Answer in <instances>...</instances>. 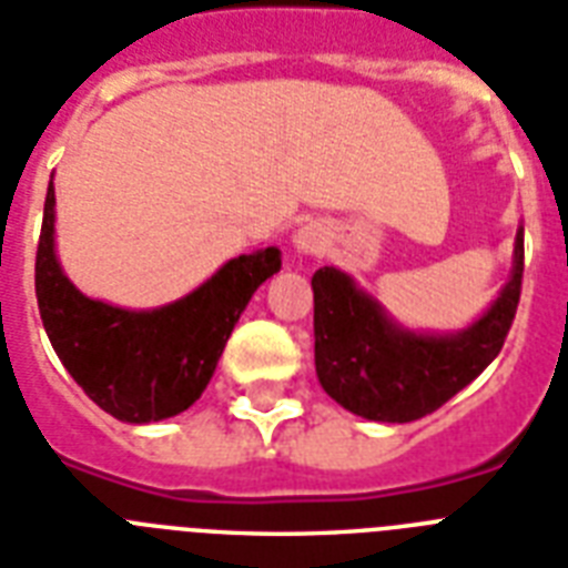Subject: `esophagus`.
Returning <instances> with one entry per match:
<instances>
[{"label":"esophagus","mask_w":568,"mask_h":568,"mask_svg":"<svg viewBox=\"0 0 568 568\" xmlns=\"http://www.w3.org/2000/svg\"><path fill=\"white\" fill-rule=\"evenodd\" d=\"M324 244H327V232H324L321 223H306V226L294 232V247L301 253H318Z\"/></svg>","instance_id":"esophagus-1"}]
</instances>
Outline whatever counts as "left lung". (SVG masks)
<instances>
[{
  "label": "left lung",
  "mask_w": 568,
  "mask_h": 568,
  "mask_svg": "<svg viewBox=\"0 0 568 568\" xmlns=\"http://www.w3.org/2000/svg\"><path fill=\"white\" fill-rule=\"evenodd\" d=\"M525 271V230L516 232L510 280L480 318L457 333H418L397 324L377 297L333 265L312 276L315 372L347 413L404 424L439 409L501 351Z\"/></svg>",
  "instance_id": "8db88e82"
}]
</instances>
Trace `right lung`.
<instances>
[{
	"label": "right lung",
	"instance_id": "obj_1",
	"mask_svg": "<svg viewBox=\"0 0 568 568\" xmlns=\"http://www.w3.org/2000/svg\"><path fill=\"white\" fill-rule=\"evenodd\" d=\"M280 265V247L241 253L194 292L155 310L93 301L58 262L55 189L49 182L34 292L49 342L84 395L118 422L150 424L185 413L203 395L241 312Z\"/></svg>",
	"mask_w": 568,
	"mask_h": 568
}]
</instances>
